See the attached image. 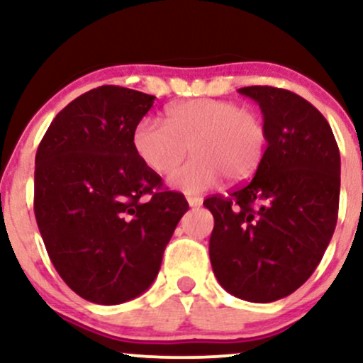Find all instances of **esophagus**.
Segmentation results:
<instances>
[{"instance_id":"obj_1","label":"esophagus","mask_w":363,"mask_h":363,"mask_svg":"<svg viewBox=\"0 0 363 363\" xmlns=\"http://www.w3.org/2000/svg\"><path fill=\"white\" fill-rule=\"evenodd\" d=\"M187 203H189L191 208H198L201 206L203 198H199V196H187Z\"/></svg>"}]
</instances>
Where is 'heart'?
I'll return each instance as SVG.
<instances>
[{
	"instance_id": "b5f03b06",
	"label": "heart",
	"mask_w": 363,
	"mask_h": 363,
	"mask_svg": "<svg viewBox=\"0 0 363 363\" xmlns=\"http://www.w3.org/2000/svg\"><path fill=\"white\" fill-rule=\"evenodd\" d=\"M165 121L141 119L133 129V150L150 170L167 174L189 147L194 157L169 177L170 186L189 194L210 189L222 176L230 182L249 179L268 143L264 119L232 101L177 102L167 109Z\"/></svg>"
}]
</instances>
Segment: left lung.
Here are the masks:
<instances>
[{
  "label": "left lung",
  "instance_id": "1",
  "mask_svg": "<svg viewBox=\"0 0 363 363\" xmlns=\"http://www.w3.org/2000/svg\"><path fill=\"white\" fill-rule=\"evenodd\" d=\"M259 104L268 148L249 182L203 201L215 218L210 261L228 294L274 302L309 280L340 205V150L326 118L290 90L244 86Z\"/></svg>",
  "mask_w": 363,
  "mask_h": 363
}]
</instances>
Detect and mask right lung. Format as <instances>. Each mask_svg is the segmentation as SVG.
<instances>
[{
  "label": "right lung",
  "mask_w": 363,
  "mask_h": 363,
  "mask_svg": "<svg viewBox=\"0 0 363 363\" xmlns=\"http://www.w3.org/2000/svg\"><path fill=\"white\" fill-rule=\"evenodd\" d=\"M153 95L104 85L69 102L35 155L34 211L54 268L85 301L116 306L152 285L186 213L131 145Z\"/></svg>",
  "instance_id": "obj_1"
}]
</instances>
